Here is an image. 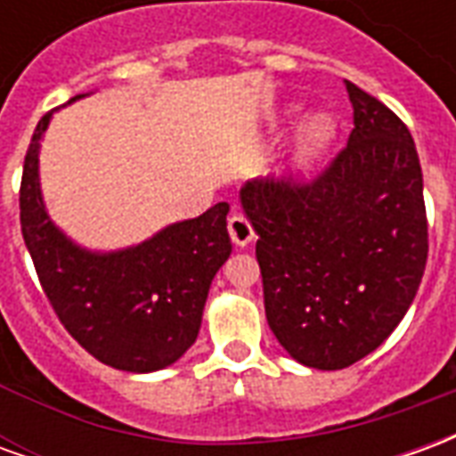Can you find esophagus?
Here are the masks:
<instances>
[{
	"label": "esophagus",
	"instance_id": "esophagus-1",
	"mask_svg": "<svg viewBox=\"0 0 456 456\" xmlns=\"http://www.w3.org/2000/svg\"><path fill=\"white\" fill-rule=\"evenodd\" d=\"M227 229L229 237H232V241H234L237 247H247V244L254 241V227H251V222H248L244 215H239V212H234V215L229 217Z\"/></svg>",
	"mask_w": 456,
	"mask_h": 456
}]
</instances>
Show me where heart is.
Returning a JSON list of instances; mask_svg holds the SVG:
<instances>
[{"instance_id": "b5f03b06", "label": "heart", "mask_w": 456, "mask_h": 456, "mask_svg": "<svg viewBox=\"0 0 456 456\" xmlns=\"http://www.w3.org/2000/svg\"><path fill=\"white\" fill-rule=\"evenodd\" d=\"M335 131V119H332L330 114H315V117L305 124L303 134H300L296 153H293V166H296L300 173H307V170L315 168L317 163L325 159L327 149L332 146Z\"/></svg>"}]
</instances>
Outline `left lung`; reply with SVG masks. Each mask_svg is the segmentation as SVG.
<instances>
[{
	"instance_id": "obj_1",
	"label": "left lung",
	"mask_w": 456,
	"mask_h": 456,
	"mask_svg": "<svg viewBox=\"0 0 456 456\" xmlns=\"http://www.w3.org/2000/svg\"><path fill=\"white\" fill-rule=\"evenodd\" d=\"M349 141L313 180H251L268 327L296 362L337 371L398 327L428 264L422 170L411 131L346 80Z\"/></svg>"
}]
</instances>
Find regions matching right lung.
<instances>
[{"label":"right lung","instance_id":"add662e5","mask_svg":"<svg viewBox=\"0 0 456 456\" xmlns=\"http://www.w3.org/2000/svg\"><path fill=\"white\" fill-rule=\"evenodd\" d=\"M51 117L31 136L19 190L21 234L45 297L97 362L134 373L166 369L198 339L209 283L232 254L229 205L217 202L124 251L80 248L51 222L38 188V146Z\"/></svg>","mask_w":456,"mask_h":456}]
</instances>
